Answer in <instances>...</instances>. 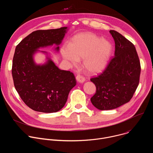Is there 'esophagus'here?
<instances>
[{
    "mask_svg": "<svg viewBox=\"0 0 153 153\" xmlns=\"http://www.w3.org/2000/svg\"><path fill=\"white\" fill-rule=\"evenodd\" d=\"M76 80H77L79 82H80V83H83V82L85 81V77H84L83 76H82L81 74H77V76H76Z\"/></svg>",
    "mask_w": 153,
    "mask_h": 153,
    "instance_id": "obj_1",
    "label": "esophagus"
}]
</instances>
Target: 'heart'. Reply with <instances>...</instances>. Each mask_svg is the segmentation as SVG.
Here are the masks:
<instances>
[{
  "label": "heart",
  "mask_w": 153,
  "mask_h": 153,
  "mask_svg": "<svg viewBox=\"0 0 153 153\" xmlns=\"http://www.w3.org/2000/svg\"><path fill=\"white\" fill-rule=\"evenodd\" d=\"M112 51L111 43L91 33L75 36L70 46L61 48L63 57L76 65L83 60V67L89 74L101 73L106 67Z\"/></svg>",
  "instance_id": "1"
}]
</instances>
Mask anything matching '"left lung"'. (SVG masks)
<instances>
[{
	"instance_id": "8db88e82",
	"label": "left lung",
	"mask_w": 153,
	"mask_h": 153,
	"mask_svg": "<svg viewBox=\"0 0 153 153\" xmlns=\"http://www.w3.org/2000/svg\"><path fill=\"white\" fill-rule=\"evenodd\" d=\"M110 33L115 42L114 56L100 74L90 79L96 87L91 102L100 110H113L131 99L139 85L141 71L133 43L114 30Z\"/></svg>"
}]
</instances>
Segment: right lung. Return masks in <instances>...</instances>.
Masks as SVG:
<instances>
[{
  "label": "right lung",
  "instance_id": "obj_1",
  "mask_svg": "<svg viewBox=\"0 0 153 153\" xmlns=\"http://www.w3.org/2000/svg\"><path fill=\"white\" fill-rule=\"evenodd\" d=\"M67 27L33 31L16 46L12 65L15 88L21 99L32 110L56 113L64 106L70 90L76 85L74 74L60 70L49 59L37 65L33 54L40 48L61 43ZM59 47L56 49L58 51Z\"/></svg>",
  "mask_w": 153,
  "mask_h": 153
}]
</instances>
